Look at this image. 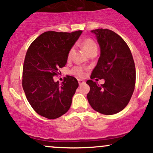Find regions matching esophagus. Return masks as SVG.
I'll list each match as a JSON object with an SVG mask.
<instances>
[{
    "label": "esophagus",
    "mask_w": 153,
    "mask_h": 153,
    "mask_svg": "<svg viewBox=\"0 0 153 153\" xmlns=\"http://www.w3.org/2000/svg\"><path fill=\"white\" fill-rule=\"evenodd\" d=\"M78 83L80 85H83V84L85 83V81L83 80H81V79H78Z\"/></svg>",
    "instance_id": "obj_1"
}]
</instances>
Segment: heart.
I'll list each match as a JSON object with an SVG mask.
<instances>
[{"label": "heart", "mask_w": 153, "mask_h": 153, "mask_svg": "<svg viewBox=\"0 0 153 153\" xmlns=\"http://www.w3.org/2000/svg\"><path fill=\"white\" fill-rule=\"evenodd\" d=\"M82 47H83L84 50L86 51V52L88 54L91 53L92 52H94V51H97L98 50L97 45H96V43L92 39H90V38L85 39L82 41ZM73 50H74L73 47H72L71 50H69V52H68V57L69 59L71 58L72 54H73ZM72 73L78 75V76L80 77H83L85 74V69L80 66L75 67V68H74L73 70H72Z\"/></svg>", "instance_id": "obj_1"}]
</instances>
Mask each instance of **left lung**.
<instances>
[{
  "label": "left lung",
  "mask_w": 153,
  "mask_h": 153,
  "mask_svg": "<svg viewBox=\"0 0 153 153\" xmlns=\"http://www.w3.org/2000/svg\"><path fill=\"white\" fill-rule=\"evenodd\" d=\"M96 34L101 55L86 83L90 86L87 99L93 108L105 115H112L124 109L134 90L136 71L132 54L124 40L114 31L98 29ZM104 79L99 86L92 79ZM98 80V79H96Z\"/></svg>",
  "instance_id": "left-lung-1"
}]
</instances>
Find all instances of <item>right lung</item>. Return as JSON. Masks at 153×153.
<instances>
[{
	"instance_id": "add662e5",
	"label": "right lung",
	"mask_w": 153,
	"mask_h": 153,
	"mask_svg": "<svg viewBox=\"0 0 153 153\" xmlns=\"http://www.w3.org/2000/svg\"><path fill=\"white\" fill-rule=\"evenodd\" d=\"M74 32H44L31 44L23 65L22 86L26 97L38 114L57 119L71 106L78 87L77 79L67 76L62 83L54 82L59 69L66 65L68 54L81 34Z\"/></svg>"
}]
</instances>
